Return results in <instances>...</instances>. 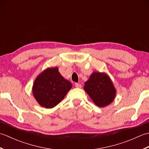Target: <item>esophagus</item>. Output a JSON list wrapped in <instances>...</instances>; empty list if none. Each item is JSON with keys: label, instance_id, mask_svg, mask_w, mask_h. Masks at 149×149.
Segmentation results:
<instances>
[{"label": "esophagus", "instance_id": "1", "mask_svg": "<svg viewBox=\"0 0 149 149\" xmlns=\"http://www.w3.org/2000/svg\"><path fill=\"white\" fill-rule=\"evenodd\" d=\"M75 86L76 88H81V84L79 83H75Z\"/></svg>", "mask_w": 149, "mask_h": 149}]
</instances>
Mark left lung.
I'll list each match as a JSON object with an SVG mask.
<instances>
[{
    "mask_svg": "<svg viewBox=\"0 0 149 149\" xmlns=\"http://www.w3.org/2000/svg\"><path fill=\"white\" fill-rule=\"evenodd\" d=\"M84 90L94 103L99 107H105L115 99L116 90L107 75L93 72L84 83Z\"/></svg>",
    "mask_w": 149,
    "mask_h": 149,
    "instance_id": "8db88e82",
    "label": "left lung"
}]
</instances>
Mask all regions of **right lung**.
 I'll return each mask as SVG.
<instances>
[{
	"label": "right lung",
	"instance_id": "obj_1",
	"mask_svg": "<svg viewBox=\"0 0 149 149\" xmlns=\"http://www.w3.org/2000/svg\"><path fill=\"white\" fill-rule=\"evenodd\" d=\"M71 88L70 82L63 78L55 67L46 69L37 77L33 92L41 106L52 108L61 102Z\"/></svg>",
	"mask_w": 149,
	"mask_h": 149
}]
</instances>
